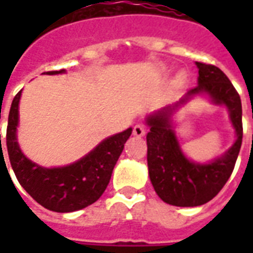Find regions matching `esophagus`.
Masks as SVG:
<instances>
[{
	"label": "esophagus",
	"mask_w": 253,
	"mask_h": 253,
	"mask_svg": "<svg viewBox=\"0 0 253 253\" xmlns=\"http://www.w3.org/2000/svg\"><path fill=\"white\" fill-rule=\"evenodd\" d=\"M132 134L138 138L143 137V135L146 134V127L143 126V125H135V126H134V130H132Z\"/></svg>",
	"instance_id": "34e87169"
}]
</instances>
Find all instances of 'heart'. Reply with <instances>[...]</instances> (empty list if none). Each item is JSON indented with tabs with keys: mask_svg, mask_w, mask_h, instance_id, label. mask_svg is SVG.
Instances as JSON below:
<instances>
[{
	"mask_svg": "<svg viewBox=\"0 0 253 253\" xmlns=\"http://www.w3.org/2000/svg\"><path fill=\"white\" fill-rule=\"evenodd\" d=\"M186 83H187L186 72H180L179 74H177V76H176L175 83H173V84H175L176 86H183V85H184Z\"/></svg>",
	"mask_w": 253,
	"mask_h": 253,
	"instance_id": "1",
	"label": "heart"
}]
</instances>
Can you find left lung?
<instances>
[{
    "mask_svg": "<svg viewBox=\"0 0 253 253\" xmlns=\"http://www.w3.org/2000/svg\"><path fill=\"white\" fill-rule=\"evenodd\" d=\"M199 69L198 86L177 103L146 116L149 132V177L157 195L168 205L194 207L211 201L233 172L243 142L241 100L225 73L212 65L195 62ZM196 95H206L214 105H223L236 132V141L223 155L209 163H195L181 150L173 126V115Z\"/></svg>",
    "mask_w": 253,
    "mask_h": 253,
    "instance_id": "1",
    "label": "left lung"
}]
</instances>
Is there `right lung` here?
I'll use <instances>...</instances> for the list:
<instances>
[{
	"instance_id": "obj_1",
	"label": "right lung",
	"mask_w": 253,
	"mask_h": 253,
	"mask_svg": "<svg viewBox=\"0 0 253 253\" xmlns=\"http://www.w3.org/2000/svg\"><path fill=\"white\" fill-rule=\"evenodd\" d=\"M65 72L66 70L62 69L44 74L54 76ZM21 92L23 90H20L12 101L6 130L9 160L21 187L39 205L51 211H77L94 203L108 186L114 167L123 152L125 143L131 135L132 128L128 127L125 131L105 138L88 154L72 164L44 168L32 163L19 146L17 126Z\"/></svg>"
}]
</instances>
